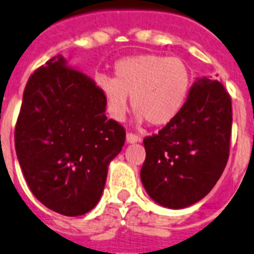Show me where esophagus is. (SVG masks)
<instances>
[{
	"mask_svg": "<svg viewBox=\"0 0 254 254\" xmlns=\"http://www.w3.org/2000/svg\"><path fill=\"white\" fill-rule=\"evenodd\" d=\"M126 140H127V142H137V141H141V137H140L139 135L133 133V132H127Z\"/></svg>",
	"mask_w": 254,
	"mask_h": 254,
	"instance_id": "esophagus-1",
	"label": "esophagus"
}]
</instances>
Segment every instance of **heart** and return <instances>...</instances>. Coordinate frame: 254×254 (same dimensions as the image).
Listing matches in <instances>:
<instances>
[{"label":"heart","mask_w":254,"mask_h":254,"mask_svg":"<svg viewBox=\"0 0 254 254\" xmlns=\"http://www.w3.org/2000/svg\"><path fill=\"white\" fill-rule=\"evenodd\" d=\"M115 77L97 76V87L104 94L113 118L122 119L132 108L150 125L170 122L183 106L190 85L187 64L178 57L139 54L115 64Z\"/></svg>","instance_id":"1"}]
</instances>
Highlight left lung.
<instances>
[{
	"label": "left lung",
	"mask_w": 254,
	"mask_h": 254,
	"mask_svg": "<svg viewBox=\"0 0 254 254\" xmlns=\"http://www.w3.org/2000/svg\"><path fill=\"white\" fill-rule=\"evenodd\" d=\"M231 128V96L221 81L198 79L179 113L144 139L140 177L148 194L170 209L204 198L227 165Z\"/></svg>",
	"instance_id": "left-lung-1"
}]
</instances>
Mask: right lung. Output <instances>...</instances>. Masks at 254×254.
Here are the masks:
<instances>
[{"instance_id": "add662e5", "label": "right lung", "mask_w": 254, "mask_h": 254, "mask_svg": "<svg viewBox=\"0 0 254 254\" xmlns=\"http://www.w3.org/2000/svg\"><path fill=\"white\" fill-rule=\"evenodd\" d=\"M93 79L50 58L31 76L15 125V150L37 200L67 217L92 210L101 197L110 161L126 129L105 115Z\"/></svg>"}]
</instances>
